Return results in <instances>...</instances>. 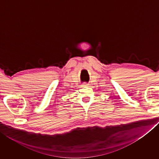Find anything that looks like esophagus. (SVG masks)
I'll return each instance as SVG.
<instances>
[{
  "mask_svg": "<svg viewBox=\"0 0 159 159\" xmlns=\"http://www.w3.org/2000/svg\"><path fill=\"white\" fill-rule=\"evenodd\" d=\"M86 86H88V83L85 82V83H83V84H82V87H86Z\"/></svg>",
  "mask_w": 159,
  "mask_h": 159,
  "instance_id": "34e87169",
  "label": "esophagus"
}]
</instances>
